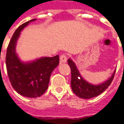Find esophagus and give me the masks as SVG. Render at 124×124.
<instances>
[{"mask_svg": "<svg viewBox=\"0 0 124 124\" xmlns=\"http://www.w3.org/2000/svg\"><path fill=\"white\" fill-rule=\"evenodd\" d=\"M67 61V56L65 54H62L60 56V63H64Z\"/></svg>", "mask_w": 124, "mask_h": 124, "instance_id": "obj_1", "label": "esophagus"}]
</instances>
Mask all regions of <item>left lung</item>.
<instances>
[{
    "instance_id": "left-lung-1",
    "label": "left lung",
    "mask_w": 124,
    "mask_h": 124,
    "mask_svg": "<svg viewBox=\"0 0 124 124\" xmlns=\"http://www.w3.org/2000/svg\"><path fill=\"white\" fill-rule=\"evenodd\" d=\"M68 63L71 70L72 90L76 96L84 99L94 98L102 93L105 90L108 88L115 76V71L113 72L112 75L105 82L97 85L91 84L84 79L78 70L75 63L71 59H69L68 60Z\"/></svg>"
}]
</instances>
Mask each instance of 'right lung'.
Wrapping results in <instances>:
<instances>
[{
    "label": "right lung",
    "instance_id": "obj_1",
    "mask_svg": "<svg viewBox=\"0 0 124 124\" xmlns=\"http://www.w3.org/2000/svg\"><path fill=\"white\" fill-rule=\"evenodd\" d=\"M32 19L23 23L14 33L7 49L6 68L9 81L14 89L28 98L42 96L47 89L52 71L58 66L59 56L42 57L31 62L23 63L16 53V45L20 33Z\"/></svg>",
    "mask_w": 124,
    "mask_h": 124
}]
</instances>
